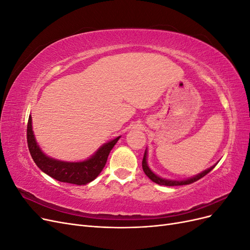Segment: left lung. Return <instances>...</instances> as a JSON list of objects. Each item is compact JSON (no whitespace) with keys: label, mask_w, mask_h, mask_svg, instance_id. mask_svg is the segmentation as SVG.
<instances>
[{"label":"left lung","mask_w":250,"mask_h":250,"mask_svg":"<svg viewBox=\"0 0 250 250\" xmlns=\"http://www.w3.org/2000/svg\"><path fill=\"white\" fill-rule=\"evenodd\" d=\"M146 156H147V154H146V151H145V153H144V157H143V162H142L143 171L145 172L146 175H147L151 180L154 181L155 184H158V185H161V186L173 187V186H184V185H190V184L195 183V181L199 180V179H200V178H202L203 176H206L208 173H209L211 170H213V169L215 168V166H214V167H211V168H209V169L206 170L204 172H202V173L198 174L197 176L192 177V178H190V179H187V180H183V181H172V180H166V179H163V178H161V177H158L157 175H155V174L149 169V167L147 166V162H146Z\"/></svg>","instance_id":"8db88e82"}]
</instances>
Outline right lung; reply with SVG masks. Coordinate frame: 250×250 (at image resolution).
<instances>
[{
	"mask_svg": "<svg viewBox=\"0 0 250 250\" xmlns=\"http://www.w3.org/2000/svg\"><path fill=\"white\" fill-rule=\"evenodd\" d=\"M120 137L105 144L97 151L93 157H90L87 161L81 163H64L53 160L42 152L33 135L31 116L29 117L27 125L28 148L37 167L58 181L77 186L86 185L99 175L107 162L110 150L116 145Z\"/></svg>",
	"mask_w": 250,
	"mask_h": 250,
	"instance_id": "add662e5",
	"label": "right lung"
}]
</instances>
